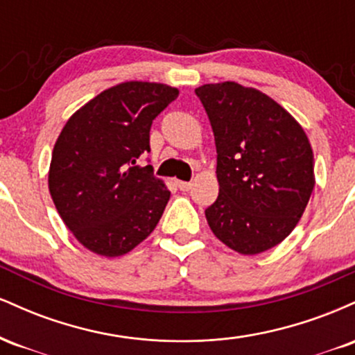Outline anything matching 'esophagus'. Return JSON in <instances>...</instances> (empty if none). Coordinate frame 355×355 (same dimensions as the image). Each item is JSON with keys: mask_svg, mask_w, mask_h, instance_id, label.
<instances>
[{"mask_svg": "<svg viewBox=\"0 0 355 355\" xmlns=\"http://www.w3.org/2000/svg\"><path fill=\"white\" fill-rule=\"evenodd\" d=\"M178 189H180L182 191H189L191 189V183L190 182H177Z\"/></svg>", "mask_w": 355, "mask_h": 355, "instance_id": "esophagus-1", "label": "esophagus"}]
</instances>
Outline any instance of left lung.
<instances>
[{"instance_id": "1", "label": "left lung", "mask_w": 355, "mask_h": 355, "mask_svg": "<svg viewBox=\"0 0 355 355\" xmlns=\"http://www.w3.org/2000/svg\"><path fill=\"white\" fill-rule=\"evenodd\" d=\"M214 130L218 197L205 210L220 242L242 255L279 245L311 198L313 153L287 110L235 81L195 88Z\"/></svg>"}]
</instances>
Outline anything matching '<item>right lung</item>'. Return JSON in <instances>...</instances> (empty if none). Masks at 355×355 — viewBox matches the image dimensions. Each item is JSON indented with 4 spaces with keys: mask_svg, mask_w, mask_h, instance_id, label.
Returning <instances> with one entry per match:
<instances>
[{
    "mask_svg": "<svg viewBox=\"0 0 355 355\" xmlns=\"http://www.w3.org/2000/svg\"><path fill=\"white\" fill-rule=\"evenodd\" d=\"M178 96L164 83L125 81L70 116L51 153L48 189L64 225L93 254L120 257L152 234L170 191L150 165V128Z\"/></svg>",
    "mask_w": 355,
    "mask_h": 355,
    "instance_id": "1",
    "label": "right lung"
}]
</instances>
